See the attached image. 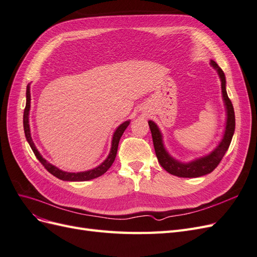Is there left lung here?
<instances>
[{
    "mask_svg": "<svg viewBox=\"0 0 257 257\" xmlns=\"http://www.w3.org/2000/svg\"><path fill=\"white\" fill-rule=\"evenodd\" d=\"M210 65L217 72V75H219L221 79L222 97L225 105V109H226V125H225L224 135L222 141L215 147L214 150H212L207 155H204V157L195 159L188 163L178 161L175 158H173L166 150L164 143H163V135L159 126L153 121H148L151 130L155 154H157L159 163L166 172L177 177L197 178L213 172V169L219 165V163L223 159L224 154L226 153L232 139V135H234L235 111L226 92V79H225V75L221 67L217 65L213 60L210 61Z\"/></svg>",
    "mask_w": 257,
    "mask_h": 257,
    "instance_id": "obj_1",
    "label": "left lung"
}]
</instances>
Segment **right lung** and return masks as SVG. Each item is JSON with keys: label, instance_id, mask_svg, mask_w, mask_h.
Segmentation results:
<instances>
[{"label": "right lung", "instance_id": "1", "mask_svg": "<svg viewBox=\"0 0 257 257\" xmlns=\"http://www.w3.org/2000/svg\"><path fill=\"white\" fill-rule=\"evenodd\" d=\"M30 108H31V93H30V84H28V87H27V104H26V108H25V112H23V128H25L26 138H27V141H28L30 147L32 148L35 157L37 158L38 161L42 163L43 166L46 169H47L51 175L61 179V180H63V181H88V180H92V179H95L99 176L104 175L107 172V170L110 168V166L112 165V163L115 159L116 151H118V145H119V142H120V138L123 135L124 131L126 130V127L128 126V124H130V120H127L125 122H123L122 124H120V125L116 127V130L114 131V133L112 135L111 148H110L109 154H108L107 159L102 163V164L98 165L95 168L87 170V172L68 173V172H64V170H61L60 168L50 164L49 162H47L42 157V154L40 153V151L37 150V148L35 147V145L32 141V137H31V131H30V124H29Z\"/></svg>", "mask_w": 257, "mask_h": 257}]
</instances>
